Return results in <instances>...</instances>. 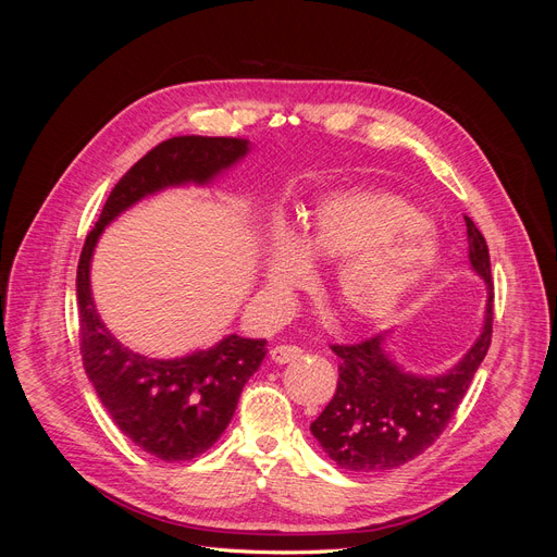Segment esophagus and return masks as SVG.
I'll return each instance as SVG.
<instances>
[{"label":"esophagus","mask_w":557,"mask_h":557,"mask_svg":"<svg viewBox=\"0 0 557 557\" xmlns=\"http://www.w3.org/2000/svg\"><path fill=\"white\" fill-rule=\"evenodd\" d=\"M269 358H272L276 364H285V362H295L301 358V348L293 346V344H278L272 350H269Z\"/></svg>","instance_id":"1"}]
</instances>
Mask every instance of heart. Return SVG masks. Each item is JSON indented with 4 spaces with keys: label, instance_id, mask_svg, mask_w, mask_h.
I'll use <instances>...</instances> for the list:
<instances>
[{
    "label": "heart",
    "instance_id": "1",
    "mask_svg": "<svg viewBox=\"0 0 557 557\" xmlns=\"http://www.w3.org/2000/svg\"><path fill=\"white\" fill-rule=\"evenodd\" d=\"M311 258L339 260L334 295L352 318H383L440 262V237L409 201L383 190H344L313 209L305 237L278 227L267 278L288 299L307 288Z\"/></svg>",
    "mask_w": 557,
    "mask_h": 557
}]
</instances>
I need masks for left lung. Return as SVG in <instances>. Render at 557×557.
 I'll use <instances>...</instances> for the list:
<instances>
[{
    "mask_svg": "<svg viewBox=\"0 0 557 557\" xmlns=\"http://www.w3.org/2000/svg\"><path fill=\"white\" fill-rule=\"evenodd\" d=\"M469 260L487 283L485 327L476 344L448 374L411 376L385 356V334L356 344H332L342 360L336 393L313 423L311 432L330 458L346 471L395 469L425 453L465 399L471 379L493 342V276L491 252L483 234L465 215Z\"/></svg>",
    "mask_w": 557,
    "mask_h": 557,
    "instance_id": "obj_1",
    "label": "left lung"
}]
</instances>
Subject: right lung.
<instances>
[{
  "mask_svg": "<svg viewBox=\"0 0 557 557\" xmlns=\"http://www.w3.org/2000/svg\"><path fill=\"white\" fill-rule=\"evenodd\" d=\"M244 137H172L115 183L76 269L81 358L113 423L141 450L164 462L193 460L225 432L246 381L264 358L262 339L230 334L209 350L181 360H150L115 342L90 295V258L107 223L144 195L166 185L207 183L246 156Z\"/></svg>",
  "mask_w": 557,
  "mask_h": 557,
  "instance_id": "right-lung-1",
  "label": "right lung"
}]
</instances>
